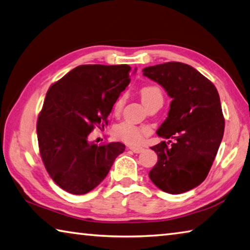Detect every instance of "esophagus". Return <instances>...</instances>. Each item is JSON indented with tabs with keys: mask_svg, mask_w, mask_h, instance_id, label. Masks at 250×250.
<instances>
[{
	"mask_svg": "<svg viewBox=\"0 0 250 250\" xmlns=\"http://www.w3.org/2000/svg\"><path fill=\"white\" fill-rule=\"evenodd\" d=\"M129 149L136 152V154H139V152H142L144 150V148L141 146H129Z\"/></svg>",
	"mask_w": 250,
	"mask_h": 250,
	"instance_id": "obj_1",
	"label": "esophagus"
}]
</instances>
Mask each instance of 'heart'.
I'll use <instances>...</instances> for the list:
<instances>
[{
    "instance_id": "b5f03b06",
    "label": "heart",
    "mask_w": 250,
    "mask_h": 250,
    "mask_svg": "<svg viewBox=\"0 0 250 250\" xmlns=\"http://www.w3.org/2000/svg\"><path fill=\"white\" fill-rule=\"evenodd\" d=\"M141 98L143 103L147 106L151 102H154L155 100L163 99V93H161L160 89L157 85H146L141 89ZM123 103H124V98L118 99L115 105H114V109L116 112L120 111L123 106ZM114 133H115V136L122 139V141L136 145V144L142 143L144 136L149 133V128L138 127V126H135L129 122H122L114 129Z\"/></svg>"
}]
</instances>
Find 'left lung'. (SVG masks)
<instances>
[{"label": "left lung", "mask_w": 250, "mask_h": 250, "mask_svg": "<svg viewBox=\"0 0 250 250\" xmlns=\"http://www.w3.org/2000/svg\"><path fill=\"white\" fill-rule=\"evenodd\" d=\"M143 71L172 99L168 117L157 130L168 142L151 147L158 161L149 178L160 190L180 194L201 185L215 159L225 126L220 95L189 64L171 61Z\"/></svg>", "instance_id": "1"}]
</instances>
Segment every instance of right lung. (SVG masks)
<instances>
[{
    "label": "right lung",
    "mask_w": 250,
    "mask_h": 250,
    "mask_svg": "<svg viewBox=\"0 0 250 250\" xmlns=\"http://www.w3.org/2000/svg\"><path fill=\"white\" fill-rule=\"evenodd\" d=\"M127 64L78 65L47 91L37 120L39 152L50 178L71 194L98 187L116 157L120 142L96 145L87 136L107 116L130 82Z\"/></svg>",
    "instance_id": "obj_1"
}]
</instances>
